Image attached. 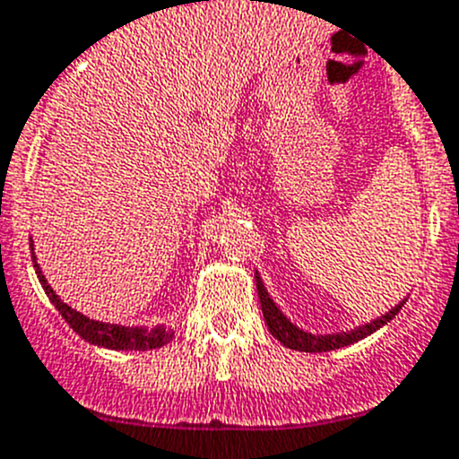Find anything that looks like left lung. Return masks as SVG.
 Listing matches in <instances>:
<instances>
[{
	"label": "left lung",
	"mask_w": 459,
	"mask_h": 459,
	"mask_svg": "<svg viewBox=\"0 0 459 459\" xmlns=\"http://www.w3.org/2000/svg\"><path fill=\"white\" fill-rule=\"evenodd\" d=\"M255 285H258L260 307H263L264 324H267L269 333H272L282 346H288V349L292 351H303V353H324V351H335V349H342V346H351L355 344V342L365 340V337H369L371 333L380 331L385 324H389V321L401 312L403 303L408 301V297H405L403 301L396 303L392 310L376 316V319L367 321V324H359V326L349 328V331L326 333V335H324V333H310L306 331V328L297 326V324H294V321L281 310V306H276L272 294H269L267 288H264L263 276H260L258 269H255Z\"/></svg>",
	"instance_id": "1"
}]
</instances>
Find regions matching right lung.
Returning <instances> with one entry per match:
<instances>
[{"label": "right lung", "mask_w": 459, "mask_h": 459, "mask_svg": "<svg viewBox=\"0 0 459 459\" xmlns=\"http://www.w3.org/2000/svg\"><path fill=\"white\" fill-rule=\"evenodd\" d=\"M31 260L45 294L49 297V301L54 303L56 310L61 312L63 319L70 324L72 331H74L76 335H81V340L113 351H152L160 349V346L169 344V342L174 340V328L165 326V324H158V326H122V324H108V321L90 319L83 312L74 310V307L67 306L65 301H61V297H58V294L54 292V288L47 282L40 263H38L36 254H33V239Z\"/></svg>", "instance_id": "right-lung-1"}]
</instances>
